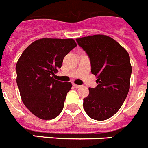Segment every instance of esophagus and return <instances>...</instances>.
<instances>
[{
	"mask_svg": "<svg viewBox=\"0 0 148 148\" xmlns=\"http://www.w3.org/2000/svg\"><path fill=\"white\" fill-rule=\"evenodd\" d=\"M73 87H75V88H79V87H82L81 85H78V84H73Z\"/></svg>",
	"mask_w": 148,
	"mask_h": 148,
	"instance_id": "1",
	"label": "esophagus"
}]
</instances>
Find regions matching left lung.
Segmentation results:
<instances>
[{
  "label": "left lung",
  "mask_w": 148,
  "mask_h": 148,
  "mask_svg": "<svg viewBox=\"0 0 148 148\" xmlns=\"http://www.w3.org/2000/svg\"><path fill=\"white\" fill-rule=\"evenodd\" d=\"M88 55L98 85L89 88L83 107L92 119L103 121L118 112L130 90L132 66L125 48L112 38L94 35L77 38Z\"/></svg>",
  "instance_id": "obj_1"
}]
</instances>
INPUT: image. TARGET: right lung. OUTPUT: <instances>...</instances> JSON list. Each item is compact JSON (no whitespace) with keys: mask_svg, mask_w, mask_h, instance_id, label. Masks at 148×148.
Segmentation results:
<instances>
[{"mask_svg":"<svg viewBox=\"0 0 148 148\" xmlns=\"http://www.w3.org/2000/svg\"><path fill=\"white\" fill-rule=\"evenodd\" d=\"M77 46L73 39L41 38L23 52L16 64V82L27 109L44 120L56 118L64 108L70 82L56 80L63 59Z\"/></svg>","mask_w":148,"mask_h":148,"instance_id":"add662e5","label":"right lung"}]
</instances>
